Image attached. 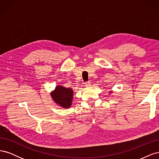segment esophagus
I'll return each instance as SVG.
<instances>
[{
  "instance_id": "obj_1",
  "label": "esophagus",
  "mask_w": 159,
  "mask_h": 159,
  "mask_svg": "<svg viewBox=\"0 0 159 159\" xmlns=\"http://www.w3.org/2000/svg\"><path fill=\"white\" fill-rule=\"evenodd\" d=\"M85 86L87 88H89L91 86V82L90 81H87V82L85 83Z\"/></svg>"
}]
</instances>
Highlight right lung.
<instances>
[{"label":"right lung","instance_id":"add662e5","mask_svg":"<svg viewBox=\"0 0 159 159\" xmlns=\"http://www.w3.org/2000/svg\"><path fill=\"white\" fill-rule=\"evenodd\" d=\"M74 91L71 88H66L64 86L57 85L54 91L52 92L51 96L55 103L63 108L71 107Z\"/></svg>","mask_w":159,"mask_h":159}]
</instances>
